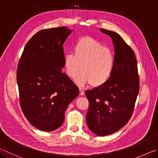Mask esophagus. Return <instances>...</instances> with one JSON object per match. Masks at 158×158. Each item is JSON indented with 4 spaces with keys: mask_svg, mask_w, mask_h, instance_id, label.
Listing matches in <instances>:
<instances>
[{
    "mask_svg": "<svg viewBox=\"0 0 158 158\" xmlns=\"http://www.w3.org/2000/svg\"><path fill=\"white\" fill-rule=\"evenodd\" d=\"M84 94H85L84 90L81 88H79V94H80V95H84Z\"/></svg>",
    "mask_w": 158,
    "mask_h": 158,
    "instance_id": "obj_1",
    "label": "esophagus"
}]
</instances>
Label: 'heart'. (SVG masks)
<instances>
[{"label":"heart","mask_w":158,"mask_h":158,"mask_svg":"<svg viewBox=\"0 0 158 158\" xmlns=\"http://www.w3.org/2000/svg\"><path fill=\"white\" fill-rule=\"evenodd\" d=\"M74 54L64 56V66L68 75L77 80L80 85L90 84L99 87L106 83L113 74L115 63L113 52L90 36L79 39L74 45Z\"/></svg>","instance_id":"heart-1"}]
</instances>
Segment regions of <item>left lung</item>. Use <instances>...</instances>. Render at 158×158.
I'll return each instance as SVG.
<instances>
[{
  "mask_svg": "<svg viewBox=\"0 0 158 158\" xmlns=\"http://www.w3.org/2000/svg\"><path fill=\"white\" fill-rule=\"evenodd\" d=\"M100 30L113 40L114 70L106 83L85 94L89 101L88 127L97 135L105 136L119 131L131 119L139 93V79L133 49L117 33Z\"/></svg>",
  "mask_w": 158,
  "mask_h": 158,
  "instance_id": "8db88e82",
  "label": "left lung"
}]
</instances>
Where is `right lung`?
Instances as JSON below:
<instances>
[{"mask_svg": "<svg viewBox=\"0 0 158 158\" xmlns=\"http://www.w3.org/2000/svg\"><path fill=\"white\" fill-rule=\"evenodd\" d=\"M72 30L59 27L39 31L25 45L17 68L19 102L34 127L52 131L61 127L68 104L78 96V87L61 72L63 45Z\"/></svg>", "mask_w": 158, "mask_h": 158, "instance_id": "obj_1", "label": "right lung"}]
</instances>
